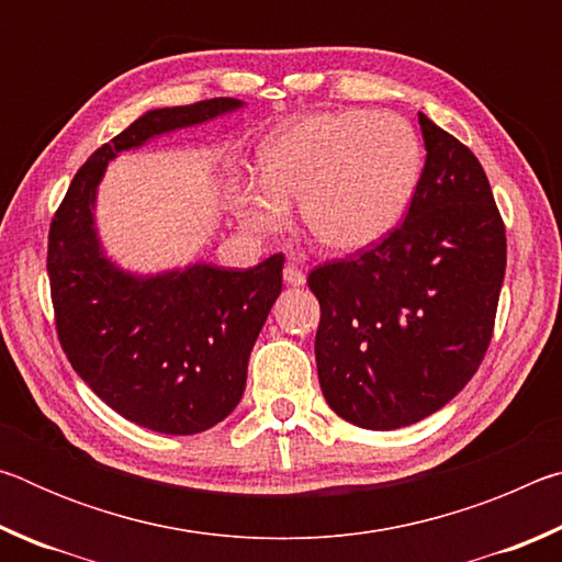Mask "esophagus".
<instances>
[{"label":"esophagus","instance_id":"esophagus-1","mask_svg":"<svg viewBox=\"0 0 562 562\" xmlns=\"http://www.w3.org/2000/svg\"><path fill=\"white\" fill-rule=\"evenodd\" d=\"M282 280H284V284H290V288H302L304 284V272H302V268H297V265L294 262H288L284 265V270H282Z\"/></svg>","mask_w":562,"mask_h":562}]
</instances>
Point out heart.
Returning a JSON list of instances; mask_svg holds the SVG:
<instances>
[{"label":"heart","mask_w":562,"mask_h":562,"mask_svg":"<svg viewBox=\"0 0 562 562\" xmlns=\"http://www.w3.org/2000/svg\"><path fill=\"white\" fill-rule=\"evenodd\" d=\"M260 173L262 183L233 195L247 231H284L290 205L300 203L302 227L322 250L355 255L402 223L422 176V146L394 113L319 111L265 140Z\"/></svg>","instance_id":"1"}]
</instances>
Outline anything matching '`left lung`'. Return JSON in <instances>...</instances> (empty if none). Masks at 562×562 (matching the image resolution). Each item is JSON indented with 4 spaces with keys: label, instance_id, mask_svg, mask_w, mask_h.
<instances>
[{
    "label": "left lung",
    "instance_id": "8db88e82",
    "mask_svg": "<svg viewBox=\"0 0 562 562\" xmlns=\"http://www.w3.org/2000/svg\"><path fill=\"white\" fill-rule=\"evenodd\" d=\"M418 123L426 164L406 221L307 278L322 394L372 431L422 422L469 384L506 274V227L479 158L424 113Z\"/></svg>",
    "mask_w": 562,
    "mask_h": 562
}]
</instances>
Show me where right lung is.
Segmentation results:
<instances>
[{
	"mask_svg": "<svg viewBox=\"0 0 562 562\" xmlns=\"http://www.w3.org/2000/svg\"><path fill=\"white\" fill-rule=\"evenodd\" d=\"M243 106L223 97L146 111L79 168L52 221L46 270L66 357L101 402L158 434H201L233 414L255 339L282 292L284 260L272 255L252 270H123L97 231L99 183L123 150Z\"/></svg>",
	"mask_w": 562,
	"mask_h": 562,
	"instance_id": "obj_1",
	"label": "right lung"
}]
</instances>
